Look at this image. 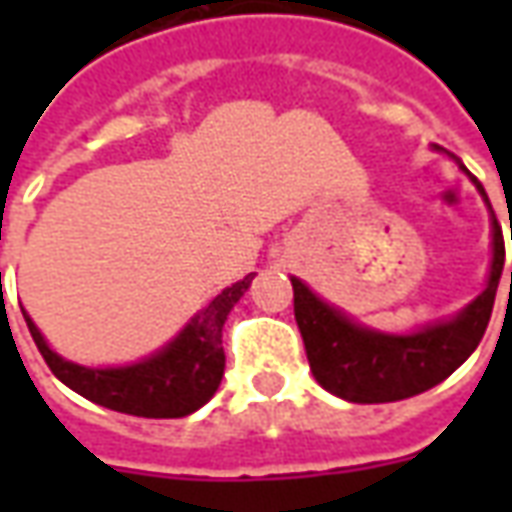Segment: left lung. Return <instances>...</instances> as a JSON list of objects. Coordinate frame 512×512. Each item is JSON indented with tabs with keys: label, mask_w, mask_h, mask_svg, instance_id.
<instances>
[{
	"label": "left lung",
	"mask_w": 512,
	"mask_h": 512,
	"mask_svg": "<svg viewBox=\"0 0 512 512\" xmlns=\"http://www.w3.org/2000/svg\"><path fill=\"white\" fill-rule=\"evenodd\" d=\"M433 150L447 153L439 145H433ZM455 164L469 175L491 211V202L480 180L458 158ZM502 268H505V238L491 211V271L483 293L469 301L458 315L447 321L428 323L408 334L376 332L370 326H362L354 318H348L343 310L315 296L299 277H290L293 312L304 340V351L310 359L312 376L326 392L343 397L348 403H392L441 384L472 356L474 348L483 340L485 326L494 310Z\"/></svg>",
	"instance_id": "left-lung-1"
}]
</instances>
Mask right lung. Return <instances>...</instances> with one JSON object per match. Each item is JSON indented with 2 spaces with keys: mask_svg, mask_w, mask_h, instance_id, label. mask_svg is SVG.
<instances>
[{
  "mask_svg": "<svg viewBox=\"0 0 512 512\" xmlns=\"http://www.w3.org/2000/svg\"><path fill=\"white\" fill-rule=\"evenodd\" d=\"M252 279L255 274H246L241 282L224 288L180 329L175 340L158 348L156 354L123 367H84L62 359L57 351H51L27 312H21L51 373L73 392L120 414L175 419L189 417L216 395L224 376V321L249 290Z\"/></svg>",
  "mask_w": 512,
  "mask_h": 512,
  "instance_id": "1",
  "label": "right lung"
}]
</instances>
